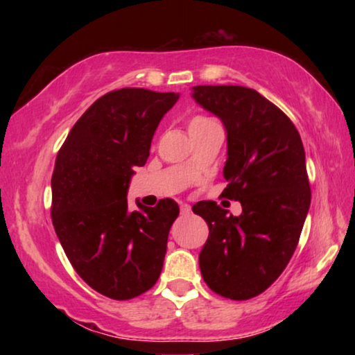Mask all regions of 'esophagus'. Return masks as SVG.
Returning a JSON list of instances; mask_svg holds the SVG:
<instances>
[{
	"label": "esophagus",
	"mask_w": 355,
	"mask_h": 355,
	"mask_svg": "<svg viewBox=\"0 0 355 355\" xmlns=\"http://www.w3.org/2000/svg\"><path fill=\"white\" fill-rule=\"evenodd\" d=\"M191 205H187V203H181V215L184 216H189L191 215Z\"/></svg>",
	"instance_id": "obj_1"
}]
</instances>
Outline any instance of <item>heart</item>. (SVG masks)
Masks as SVG:
<instances>
[{"mask_svg": "<svg viewBox=\"0 0 355 355\" xmlns=\"http://www.w3.org/2000/svg\"><path fill=\"white\" fill-rule=\"evenodd\" d=\"M210 124H215V123H213L210 118H207V116H200V114L192 116V118L189 119V132L192 134V132H196V130L207 128V125H210Z\"/></svg>", "mask_w": 355, "mask_h": 355, "instance_id": "obj_1", "label": "heart"}]
</instances>
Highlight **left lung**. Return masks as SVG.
Listing matches in <instances>:
<instances>
[{
    "mask_svg": "<svg viewBox=\"0 0 355 355\" xmlns=\"http://www.w3.org/2000/svg\"><path fill=\"white\" fill-rule=\"evenodd\" d=\"M192 96L225 124L223 196L242 205L241 216L216 202L192 207L210 230L198 265L213 293L247 300L279 278L299 244L312 197L304 145L293 121L254 89L197 85Z\"/></svg>",
    "mask_w": 355,
    "mask_h": 355,
    "instance_id": "1",
    "label": "left lung"
}]
</instances>
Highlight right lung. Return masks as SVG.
I'll list each match as a JSON object with an SVG mask.
<instances>
[{
    "label": "right lung",
    "instance_id": "1",
    "mask_svg": "<svg viewBox=\"0 0 355 355\" xmlns=\"http://www.w3.org/2000/svg\"><path fill=\"white\" fill-rule=\"evenodd\" d=\"M174 92L111 90L80 116L51 176V221L77 275L96 293L128 300L153 288L163 268L173 198L128 208L134 168L144 166Z\"/></svg>",
    "mask_w": 355,
    "mask_h": 355
}]
</instances>
